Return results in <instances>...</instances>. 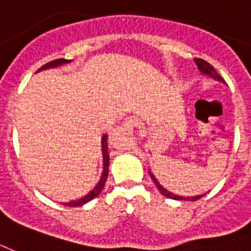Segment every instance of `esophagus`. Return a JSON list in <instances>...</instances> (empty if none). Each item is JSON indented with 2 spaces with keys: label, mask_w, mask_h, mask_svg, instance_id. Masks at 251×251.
<instances>
[{
  "label": "esophagus",
  "mask_w": 251,
  "mask_h": 251,
  "mask_svg": "<svg viewBox=\"0 0 251 251\" xmlns=\"http://www.w3.org/2000/svg\"><path fill=\"white\" fill-rule=\"evenodd\" d=\"M136 119L132 118V116H128L123 120V128L124 129H127V131H132L133 128L136 127Z\"/></svg>",
  "instance_id": "1"
}]
</instances>
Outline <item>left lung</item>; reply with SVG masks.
<instances>
[{"instance_id": "8db88e82", "label": "left lung", "mask_w": 251, "mask_h": 251, "mask_svg": "<svg viewBox=\"0 0 251 251\" xmlns=\"http://www.w3.org/2000/svg\"><path fill=\"white\" fill-rule=\"evenodd\" d=\"M195 63H197V67H198L199 72L202 73V75L208 76V77H211L214 78V80H217V81H221V83L225 84V80L219 76L218 72L215 71V68H214L211 64H208L207 61H204L202 58H195ZM150 175H151V179L153 180V183L156 184V187H158V190L160 191V194L170 199H176V201H193L194 202V201H198V199L202 198L203 195H206V194H201V195H195V197H180V195H176V194H173L171 191L166 190L162 184L159 183L158 179L155 178V175H153L151 171H150Z\"/></svg>"}]
</instances>
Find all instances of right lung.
Here are the masks:
<instances>
[{"label": "right lung", "mask_w": 251, "mask_h": 251, "mask_svg": "<svg viewBox=\"0 0 251 251\" xmlns=\"http://www.w3.org/2000/svg\"><path fill=\"white\" fill-rule=\"evenodd\" d=\"M71 60H64V58H58V60H54V61H50V63L45 64L43 67L38 69L37 72L40 71H44V69H50V68H57L60 65H64V64H69ZM101 152H103V173H101V176L99 179V182L96 183V186L89 191L88 194H85L81 198L76 199V201H71V202L63 203L64 206H68V207H76V206H83L85 203H88L89 201H92L98 197L99 194L101 193V190L104 188V184H105V180L108 178V170H109V153H108V143H107V135H103L101 136Z\"/></svg>", "instance_id": "obj_1"}]
</instances>
